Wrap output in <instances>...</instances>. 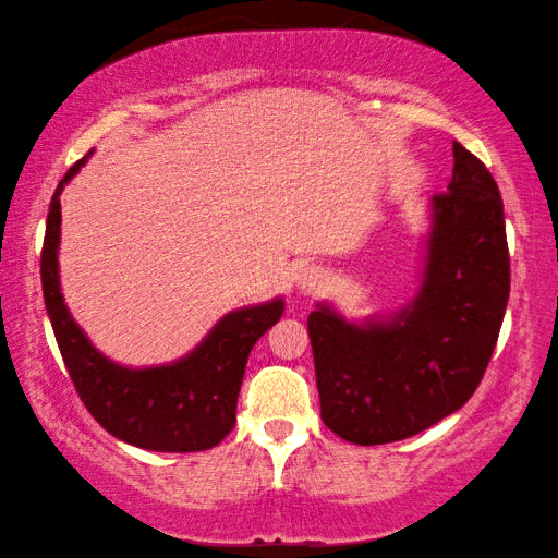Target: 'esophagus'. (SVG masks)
Segmentation results:
<instances>
[{
    "label": "esophagus",
    "mask_w": 558,
    "mask_h": 558,
    "mask_svg": "<svg viewBox=\"0 0 558 558\" xmlns=\"http://www.w3.org/2000/svg\"><path fill=\"white\" fill-rule=\"evenodd\" d=\"M298 288L302 292H319L327 288V272L319 266H305L298 270Z\"/></svg>",
    "instance_id": "1"
}]
</instances>
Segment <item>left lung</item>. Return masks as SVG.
Masks as SVG:
<instances>
[{
    "label": "left lung",
    "instance_id": "8db88e82",
    "mask_svg": "<svg viewBox=\"0 0 558 558\" xmlns=\"http://www.w3.org/2000/svg\"><path fill=\"white\" fill-rule=\"evenodd\" d=\"M448 192L433 194L423 280L389 319L307 317L319 413L356 446L411 438L456 413L483 381L509 300L505 206L495 177L452 143Z\"/></svg>",
    "mask_w": 558,
    "mask_h": 558
}]
</instances>
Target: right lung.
I'll return each mask as SVG.
<instances>
[{
    "instance_id": "1",
    "label": "right lung",
    "mask_w": 558,
    "mask_h": 558,
    "mask_svg": "<svg viewBox=\"0 0 558 558\" xmlns=\"http://www.w3.org/2000/svg\"><path fill=\"white\" fill-rule=\"evenodd\" d=\"M75 162L53 192L41 251V288L65 369L110 436L157 452L209 450L235 426L245 362L253 344L278 323L286 302L272 300L226 315L192 354L174 364L128 369L102 356L73 323L59 286L61 192L86 165Z\"/></svg>"
}]
</instances>
